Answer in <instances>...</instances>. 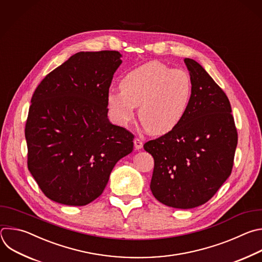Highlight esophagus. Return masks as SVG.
<instances>
[{"mask_svg":"<svg viewBox=\"0 0 262 262\" xmlns=\"http://www.w3.org/2000/svg\"><path fill=\"white\" fill-rule=\"evenodd\" d=\"M134 146H135L136 149H141L142 146H143L142 140L139 139V138H135V139H134Z\"/></svg>","mask_w":262,"mask_h":262,"instance_id":"esophagus-1","label":"esophagus"}]
</instances>
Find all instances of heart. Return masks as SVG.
<instances>
[{
    "label": "heart",
    "mask_w": 262,
    "mask_h": 262,
    "mask_svg": "<svg viewBox=\"0 0 262 262\" xmlns=\"http://www.w3.org/2000/svg\"><path fill=\"white\" fill-rule=\"evenodd\" d=\"M121 89L111 91L106 101L113 120L122 126L130 123L136 107L144 129L151 134H164L185 118L193 97L190 73L172 69L160 62L141 65L124 75Z\"/></svg>",
    "instance_id": "obj_1"
}]
</instances>
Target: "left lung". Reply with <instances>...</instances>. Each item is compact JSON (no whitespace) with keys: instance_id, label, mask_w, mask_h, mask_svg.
<instances>
[{"instance_id":"obj_1","label":"left lung","mask_w":262,"mask_h":262,"mask_svg":"<svg viewBox=\"0 0 262 262\" xmlns=\"http://www.w3.org/2000/svg\"><path fill=\"white\" fill-rule=\"evenodd\" d=\"M194 91L182 122L144 143L155 161L150 190L161 203L188 210L210 200L229 178L237 144L230 102L203 67L185 59Z\"/></svg>"}]
</instances>
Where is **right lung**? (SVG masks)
I'll list each match as a JSON object with an SVG mask.
<instances>
[{
    "label": "right lung",
    "instance_id": "obj_1",
    "mask_svg": "<svg viewBox=\"0 0 262 262\" xmlns=\"http://www.w3.org/2000/svg\"><path fill=\"white\" fill-rule=\"evenodd\" d=\"M116 50L80 51L37 86L26 124L28 167L52 201L81 206L99 197L133 134L107 118L106 97L122 64Z\"/></svg>",
    "mask_w": 262,
    "mask_h": 262
}]
</instances>
